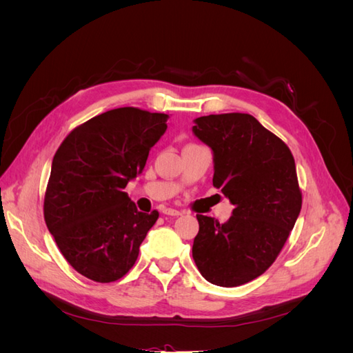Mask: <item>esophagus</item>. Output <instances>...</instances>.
Segmentation results:
<instances>
[{
	"instance_id": "obj_1",
	"label": "esophagus",
	"mask_w": 353,
	"mask_h": 353,
	"mask_svg": "<svg viewBox=\"0 0 353 353\" xmlns=\"http://www.w3.org/2000/svg\"><path fill=\"white\" fill-rule=\"evenodd\" d=\"M163 213H165V215H169V216H179L183 212L176 210V209H172V208H166V209L163 210Z\"/></svg>"
}]
</instances>
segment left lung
Masks as SVG:
<instances>
[{
  "instance_id": "8db88e82",
  "label": "left lung",
  "mask_w": 353,
  "mask_h": 353,
  "mask_svg": "<svg viewBox=\"0 0 353 353\" xmlns=\"http://www.w3.org/2000/svg\"><path fill=\"white\" fill-rule=\"evenodd\" d=\"M193 132L213 152V187L234 205L223 223L197 215L193 259L205 279L237 287L275 262L302 209L294 157L252 114L197 117Z\"/></svg>"
}]
</instances>
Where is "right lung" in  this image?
<instances>
[{"instance_id":"add662e5","label":"right lung","mask_w":353,"mask_h":353,"mask_svg":"<svg viewBox=\"0 0 353 353\" xmlns=\"http://www.w3.org/2000/svg\"><path fill=\"white\" fill-rule=\"evenodd\" d=\"M169 114L119 108L74 128L52 159L44 218L74 271L112 283L130 271L159 212L144 213L123 191L145 166Z\"/></svg>"}]
</instances>
